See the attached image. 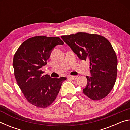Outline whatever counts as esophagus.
<instances>
[{"label": "esophagus", "instance_id": "esophagus-1", "mask_svg": "<svg viewBox=\"0 0 130 130\" xmlns=\"http://www.w3.org/2000/svg\"><path fill=\"white\" fill-rule=\"evenodd\" d=\"M68 78L71 79V80H76V79L77 78V76H68Z\"/></svg>", "mask_w": 130, "mask_h": 130}]
</instances>
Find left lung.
<instances>
[{
    "label": "left lung",
    "instance_id": "left-lung-1",
    "mask_svg": "<svg viewBox=\"0 0 130 130\" xmlns=\"http://www.w3.org/2000/svg\"><path fill=\"white\" fill-rule=\"evenodd\" d=\"M81 60H89L91 77L83 93L93 100L106 97L111 91L117 75L118 60L109 41L97 34L78 32L61 36Z\"/></svg>",
    "mask_w": 130,
    "mask_h": 130
}]
</instances>
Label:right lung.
<instances>
[{"instance_id":"obj_1","label":"right lung","mask_w":130,"mask_h":130,"mask_svg":"<svg viewBox=\"0 0 130 130\" xmlns=\"http://www.w3.org/2000/svg\"><path fill=\"white\" fill-rule=\"evenodd\" d=\"M63 44L59 37L36 36L23 42L15 54L13 67L18 85L28 102L37 107L51 104L67 79L43 76L41 70L54 48Z\"/></svg>"}]
</instances>
